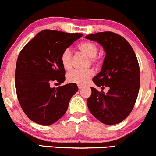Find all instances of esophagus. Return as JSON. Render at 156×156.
<instances>
[{
  "label": "esophagus",
  "mask_w": 156,
  "mask_h": 156,
  "mask_svg": "<svg viewBox=\"0 0 156 156\" xmlns=\"http://www.w3.org/2000/svg\"><path fill=\"white\" fill-rule=\"evenodd\" d=\"M83 86H82V85H78V88L80 89V90H81V89H83Z\"/></svg>",
  "instance_id": "34e87169"
}]
</instances>
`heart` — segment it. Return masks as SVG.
Masks as SVG:
<instances>
[{
  "instance_id": "1",
  "label": "heart",
  "mask_w": 156,
  "mask_h": 156,
  "mask_svg": "<svg viewBox=\"0 0 156 156\" xmlns=\"http://www.w3.org/2000/svg\"><path fill=\"white\" fill-rule=\"evenodd\" d=\"M78 49L81 53L85 54L87 57H90V61L94 63L96 60V56L99 51V47L91 41H84L78 46ZM72 53L69 49L63 50L60 56V62L62 66L66 70H69L72 66ZM93 75V71L92 69L86 70H73L67 74V80L70 83L76 84H85Z\"/></svg>"
}]
</instances>
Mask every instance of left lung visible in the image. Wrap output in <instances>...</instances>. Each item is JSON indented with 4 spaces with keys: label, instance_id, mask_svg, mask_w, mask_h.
I'll return each mask as SVG.
<instances>
[{
    "label": "left lung",
    "instance_id": "obj_1",
    "mask_svg": "<svg viewBox=\"0 0 156 156\" xmlns=\"http://www.w3.org/2000/svg\"><path fill=\"white\" fill-rule=\"evenodd\" d=\"M85 37L99 43L106 52L101 71L93 81L102 90L109 88L104 93L91 87L89 110L103 123L118 124L129 115L137 99L140 85L137 57L128 41L115 33L99 32Z\"/></svg>",
    "mask_w": 156,
    "mask_h": 156
}]
</instances>
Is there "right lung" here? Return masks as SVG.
I'll return each instance as SVG.
<instances>
[{
  "label": "right lung",
  "instance_id": "right-lung-1",
  "mask_svg": "<svg viewBox=\"0 0 156 156\" xmlns=\"http://www.w3.org/2000/svg\"><path fill=\"white\" fill-rule=\"evenodd\" d=\"M82 36L45 30L20 51L15 69L16 92L22 109L33 122L52 125L67 110L71 97L78 91L77 85L73 83L55 88L50 84L65 81L60 56Z\"/></svg>",
  "mask_w": 156,
  "mask_h": 156
}]
</instances>
